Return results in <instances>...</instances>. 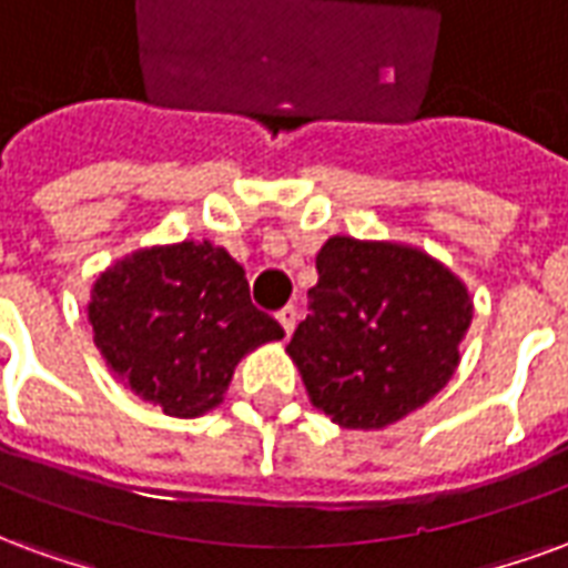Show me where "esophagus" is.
<instances>
[{
	"mask_svg": "<svg viewBox=\"0 0 568 568\" xmlns=\"http://www.w3.org/2000/svg\"><path fill=\"white\" fill-rule=\"evenodd\" d=\"M296 317H300V312H296V305H284L278 314H275V321L281 324V329L284 333H293V326H296Z\"/></svg>",
	"mask_w": 568,
	"mask_h": 568,
	"instance_id": "34e87169",
	"label": "esophagus"
}]
</instances>
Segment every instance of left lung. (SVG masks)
<instances>
[{
	"label": "left lung",
	"mask_w": 568,
	"mask_h": 568,
	"mask_svg": "<svg viewBox=\"0 0 568 568\" xmlns=\"http://www.w3.org/2000/svg\"><path fill=\"white\" fill-rule=\"evenodd\" d=\"M469 321V293L442 263L403 244L335 235L317 254L308 317L287 351L335 424L378 429L448 384Z\"/></svg>",
	"instance_id": "8db88e82"
}]
</instances>
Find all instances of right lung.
I'll list each match as a JSON object with an SVG mask.
<instances>
[{"mask_svg":"<svg viewBox=\"0 0 568 568\" xmlns=\"http://www.w3.org/2000/svg\"><path fill=\"white\" fill-rule=\"evenodd\" d=\"M90 324L111 369L172 417L214 408L239 359L284 335L251 302L244 268L209 242L139 251L102 272Z\"/></svg>","mask_w":568,"mask_h":568,"instance_id":"right-lung-1","label":"right lung"}]
</instances>
